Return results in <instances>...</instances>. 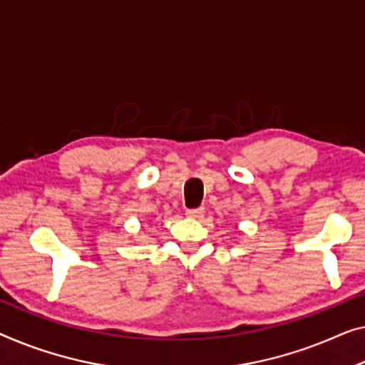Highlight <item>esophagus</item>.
Wrapping results in <instances>:
<instances>
[{
    "label": "esophagus",
    "instance_id": "obj_1",
    "mask_svg": "<svg viewBox=\"0 0 365 365\" xmlns=\"http://www.w3.org/2000/svg\"><path fill=\"white\" fill-rule=\"evenodd\" d=\"M203 215H205V208L187 210V216H188V217H203Z\"/></svg>",
    "mask_w": 365,
    "mask_h": 365
}]
</instances>
